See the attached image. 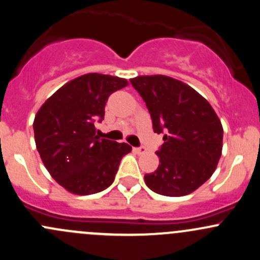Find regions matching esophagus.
Segmentation results:
<instances>
[{
  "label": "esophagus",
  "mask_w": 260,
  "mask_h": 260,
  "mask_svg": "<svg viewBox=\"0 0 260 260\" xmlns=\"http://www.w3.org/2000/svg\"><path fill=\"white\" fill-rule=\"evenodd\" d=\"M135 152H136V153H138V154H143V153H146V152H147V148L145 146L137 147V148H135Z\"/></svg>",
  "instance_id": "esophagus-1"
}]
</instances>
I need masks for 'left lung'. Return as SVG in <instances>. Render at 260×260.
<instances>
[{
	"mask_svg": "<svg viewBox=\"0 0 260 260\" xmlns=\"http://www.w3.org/2000/svg\"><path fill=\"white\" fill-rule=\"evenodd\" d=\"M131 84L145 101L154 133H164L159 165L145 175L146 185L164 196L188 195L210 179L221 156L219 117L195 89L174 78L141 75Z\"/></svg>",
	"mask_w": 260,
	"mask_h": 260,
	"instance_id": "obj_1",
	"label": "left lung"
}]
</instances>
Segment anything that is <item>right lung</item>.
Returning a JSON list of instances; mask_svg holds the SVG:
<instances>
[{
	"label": "right lung",
	"instance_id": "add662e5",
	"mask_svg": "<svg viewBox=\"0 0 260 260\" xmlns=\"http://www.w3.org/2000/svg\"><path fill=\"white\" fill-rule=\"evenodd\" d=\"M127 85L112 75H81L55 91L36 113V148L52 179L69 192L106 190L122 157L132 149L127 143L99 140L94 127L95 120H103L108 96Z\"/></svg>",
	"mask_w": 260,
	"mask_h": 260
}]
</instances>
